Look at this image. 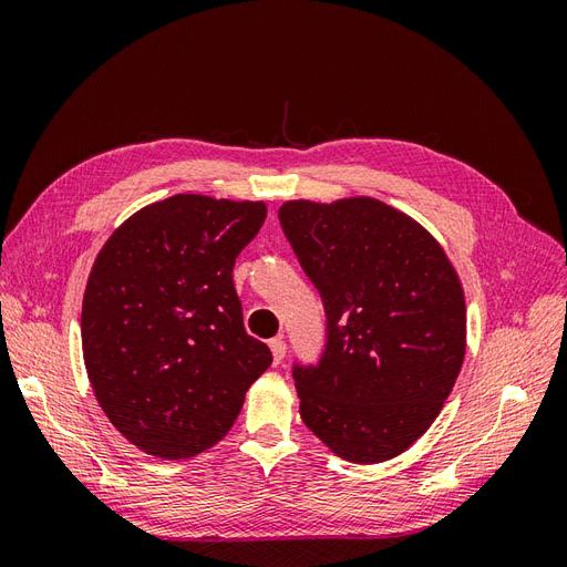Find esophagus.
Listing matches in <instances>:
<instances>
[{"label": "esophagus", "instance_id": "esophagus-1", "mask_svg": "<svg viewBox=\"0 0 567 567\" xmlns=\"http://www.w3.org/2000/svg\"><path fill=\"white\" fill-rule=\"evenodd\" d=\"M269 348H271V357H274V362H281V359L286 357V340L279 336V338H271L269 340Z\"/></svg>", "mask_w": 567, "mask_h": 567}]
</instances>
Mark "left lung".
Here are the masks:
<instances>
[{"label": "left lung", "instance_id": "1", "mask_svg": "<svg viewBox=\"0 0 567 567\" xmlns=\"http://www.w3.org/2000/svg\"><path fill=\"white\" fill-rule=\"evenodd\" d=\"M279 221L326 312L319 362L293 364L305 425L354 463L402 454L440 414L466 354L452 262L419 221L367 196L288 200Z\"/></svg>", "mask_w": 567, "mask_h": 567}]
</instances>
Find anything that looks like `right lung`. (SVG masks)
Listing matches in <instances>:
<instances>
[{
  "label": "right lung",
  "mask_w": 567,
  "mask_h": 567,
  "mask_svg": "<svg viewBox=\"0 0 567 567\" xmlns=\"http://www.w3.org/2000/svg\"><path fill=\"white\" fill-rule=\"evenodd\" d=\"M265 217L262 200L177 194L132 215L96 255L82 300L84 367L111 423L146 454L213 447L269 369L231 277Z\"/></svg>",
  "instance_id": "obj_1"
}]
</instances>
